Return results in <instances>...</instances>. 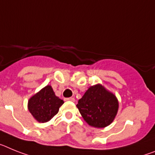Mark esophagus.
<instances>
[{
    "mask_svg": "<svg viewBox=\"0 0 155 155\" xmlns=\"http://www.w3.org/2000/svg\"><path fill=\"white\" fill-rule=\"evenodd\" d=\"M64 101H75V98L74 97L64 98Z\"/></svg>",
    "mask_w": 155,
    "mask_h": 155,
    "instance_id": "obj_1",
    "label": "esophagus"
}]
</instances>
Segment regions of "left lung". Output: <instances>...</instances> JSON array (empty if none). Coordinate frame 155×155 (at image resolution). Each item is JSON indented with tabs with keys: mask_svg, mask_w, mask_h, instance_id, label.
Returning <instances> with one entry per match:
<instances>
[{
	"mask_svg": "<svg viewBox=\"0 0 155 155\" xmlns=\"http://www.w3.org/2000/svg\"><path fill=\"white\" fill-rule=\"evenodd\" d=\"M77 107L90 126L103 128L111 124L118 108V100L101 85L91 87L79 99Z\"/></svg>",
	"mask_w": 155,
	"mask_h": 155,
	"instance_id": "left-lung-1",
	"label": "left lung"
}]
</instances>
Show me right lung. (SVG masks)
Masks as SVG:
<instances>
[{"mask_svg":"<svg viewBox=\"0 0 155 155\" xmlns=\"http://www.w3.org/2000/svg\"><path fill=\"white\" fill-rule=\"evenodd\" d=\"M64 101L55 96L51 86H47L29 99L28 108L39 122L51 120L59 111Z\"/></svg>","mask_w":155,"mask_h":155,"instance_id":"obj_1","label":"right lung"}]
</instances>
